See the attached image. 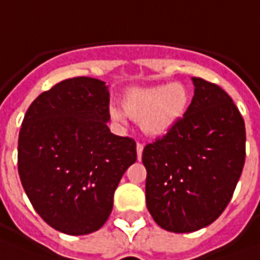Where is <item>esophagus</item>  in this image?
Here are the masks:
<instances>
[{
  "label": "esophagus",
  "mask_w": 260,
  "mask_h": 260,
  "mask_svg": "<svg viewBox=\"0 0 260 260\" xmlns=\"http://www.w3.org/2000/svg\"><path fill=\"white\" fill-rule=\"evenodd\" d=\"M142 151H144V145L142 144H137V155H138V159L141 161V158H142Z\"/></svg>",
  "instance_id": "1"
}]
</instances>
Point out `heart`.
<instances>
[{
  "mask_svg": "<svg viewBox=\"0 0 260 260\" xmlns=\"http://www.w3.org/2000/svg\"><path fill=\"white\" fill-rule=\"evenodd\" d=\"M188 90L181 83L134 87L123 94L122 111L109 109L113 121L123 122L125 115L139 122L141 129L149 137H162L174 128L185 113L188 105Z\"/></svg>",
  "mask_w": 260,
  "mask_h": 260,
  "instance_id": "heart-1",
  "label": "heart"
}]
</instances>
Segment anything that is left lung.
Instances as JSON below:
<instances>
[{
  "instance_id": "left-lung-1",
  "label": "left lung",
  "mask_w": 260,
  "mask_h": 260,
  "mask_svg": "<svg viewBox=\"0 0 260 260\" xmlns=\"http://www.w3.org/2000/svg\"><path fill=\"white\" fill-rule=\"evenodd\" d=\"M194 96L170 132L142 152L145 199L158 226L190 233L228 207L246 157L242 115L220 86L192 77Z\"/></svg>"
}]
</instances>
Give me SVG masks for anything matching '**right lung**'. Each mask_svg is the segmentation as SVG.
Returning a JSON list of instances; mask_svg holds the SVG:
<instances>
[{
    "mask_svg": "<svg viewBox=\"0 0 260 260\" xmlns=\"http://www.w3.org/2000/svg\"><path fill=\"white\" fill-rule=\"evenodd\" d=\"M109 90L93 77L54 85L30 105L18 137V174L49 226L79 236L102 228L122 175L137 161L132 138L108 128Z\"/></svg>",
    "mask_w": 260,
    "mask_h": 260,
    "instance_id": "obj_1",
    "label": "right lung"
}]
</instances>
